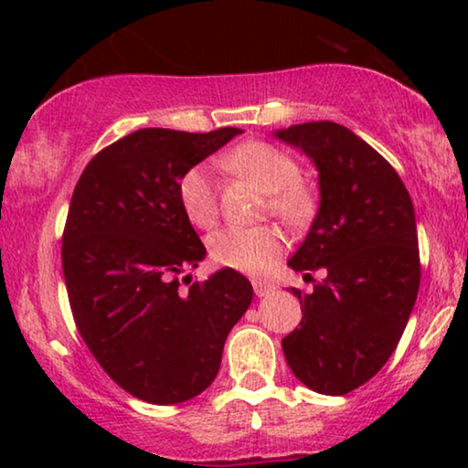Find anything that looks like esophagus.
<instances>
[{
	"label": "esophagus",
	"instance_id": "obj_1",
	"mask_svg": "<svg viewBox=\"0 0 468 468\" xmlns=\"http://www.w3.org/2000/svg\"><path fill=\"white\" fill-rule=\"evenodd\" d=\"M253 290H255V296H258V298H266L274 292V285L264 283V281H253Z\"/></svg>",
	"mask_w": 468,
	"mask_h": 468
}]
</instances>
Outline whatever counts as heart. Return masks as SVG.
Returning <instances> with one entry per match:
<instances>
[{
    "mask_svg": "<svg viewBox=\"0 0 468 468\" xmlns=\"http://www.w3.org/2000/svg\"><path fill=\"white\" fill-rule=\"evenodd\" d=\"M226 164L251 178L268 194V210L287 223L304 219L311 196L300 183L296 159L266 143H245L228 153ZM183 213L196 228H210L217 219L213 170L207 164L189 168L178 181ZM210 260L232 271L266 272L281 253V239L271 228H223L208 240Z\"/></svg>",
    "mask_w": 468,
    "mask_h": 468,
    "instance_id": "heart-1",
    "label": "heart"
}]
</instances>
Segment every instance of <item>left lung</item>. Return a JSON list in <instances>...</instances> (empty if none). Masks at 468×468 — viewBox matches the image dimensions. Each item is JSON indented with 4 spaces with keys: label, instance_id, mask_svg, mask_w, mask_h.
Returning a JSON list of instances; mask_svg holds the SVG:
<instances>
[{
    "label": "left lung",
    "instance_id": "obj_1",
    "mask_svg": "<svg viewBox=\"0 0 468 468\" xmlns=\"http://www.w3.org/2000/svg\"><path fill=\"white\" fill-rule=\"evenodd\" d=\"M274 138L296 146L319 172V208L287 266L325 268L311 293L292 290L303 322L281 347L313 392L343 396L394 354L420 290L418 228L396 170L347 127L292 125Z\"/></svg>",
    "mask_w": 468,
    "mask_h": 468
}]
</instances>
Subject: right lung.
<instances>
[{"mask_svg":"<svg viewBox=\"0 0 468 468\" xmlns=\"http://www.w3.org/2000/svg\"><path fill=\"white\" fill-rule=\"evenodd\" d=\"M239 133L144 127L101 149L74 187L61 261L76 328L108 377L151 405L204 392L251 304V283L232 268L185 292L178 281L207 255L178 181Z\"/></svg>","mask_w":468,"mask_h":468,"instance_id":"1","label":"right lung"}]
</instances>
